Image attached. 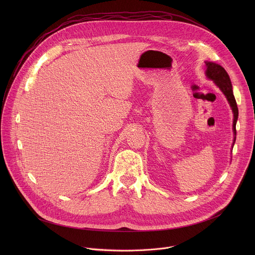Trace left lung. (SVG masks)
<instances>
[{"label":"left lung","instance_id":"1","mask_svg":"<svg viewBox=\"0 0 255 255\" xmlns=\"http://www.w3.org/2000/svg\"><path fill=\"white\" fill-rule=\"evenodd\" d=\"M206 76L209 80H212L216 86L221 90V92L225 95L228 103L230 104V107L232 109V112L234 114L233 119V132H234V141L233 145L236 140V122L238 119V108L237 104L233 95L232 90V84L230 81V78L227 74V71L222 67L220 64H217L215 62L206 61Z\"/></svg>","mask_w":255,"mask_h":255}]
</instances>
